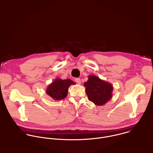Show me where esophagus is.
Segmentation results:
<instances>
[{
  "label": "esophagus",
  "instance_id": "34e87169",
  "mask_svg": "<svg viewBox=\"0 0 153 153\" xmlns=\"http://www.w3.org/2000/svg\"><path fill=\"white\" fill-rule=\"evenodd\" d=\"M75 82L77 83V84H80L81 83V80L79 78H76L75 79Z\"/></svg>",
  "mask_w": 153,
  "mask_h": 153
}]
</instances>
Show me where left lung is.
Here are the masks:
<instances>
[{
	"instance_id": "left-lung-1",
	"label": "left lung",
	"mask_w": 153,
	"mask_h": 153,
	"mask_svg": "<svg viewBox=\"0 0 153 153\" xmlns=\"http://www.w3.org/2000/svg\"><path fill=\"white\" fill-rule=\"evenodd\" d=\"M84 86L89 100L95 105H104L112 97L113 85L98 76L89 75Z\"/></svg>"
}]
</instances>
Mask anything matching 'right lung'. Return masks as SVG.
Wrapping results in <instances>:
<instances>
[{
	"instance_id": "add662e5",
	"label": "right lung",
	"mask_w": 153,
	"mask_h": 153,
	"mask_svg": "<svg viewBox=\"0 0 153 153\" xmlns=\"http://www.w3.org/2000/svg\"><path fill=\"white\" fill-rule=\"evenodd\" d=\"M74 84L70 79L62 80L56 78L47 86L45 92L54 100H61L67 96L70 86Z\"/></svg>"
}]
</instances>
